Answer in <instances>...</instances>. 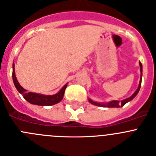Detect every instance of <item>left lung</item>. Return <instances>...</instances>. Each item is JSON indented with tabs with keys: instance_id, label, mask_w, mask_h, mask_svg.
Returning a JSON list of instances; mask_svg holds the SVG:
<instances>
[{
	"instance_id": "left-lung-1",
	"label": "left lung",
	"mask_w": 156,
	"mask_h": 156,
	"mask_svg": "<svg viewBox=\"0 0 156 156\" xmlns=\"http://www.w3.org/2000/svg\"><path fill=\"white\" fill-rule=\"evenodd\" d=\"M140 64V74H141V76H142V65H141V63H139ZM140 84H141V77H140V83H139V86H138V88L137 89V90L134 92V93L133 94V95L132 96H130L129 98H126L125 100H122V101H110V102L108 103H105V104H102V103H98V102H95V101H93L92 100H90V99H89V101H90L91 104L94 105H97V106H101V107H108V108H114V107H116V108H119V107H122V106L124 105L126 103H127L128 101H131L132 99L133 98L136 96V95L137 94V93L139 92V90H140Z\"/></svg>"
}]
</instances>
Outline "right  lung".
Here are the masks:
<instances>
[{
	"label": "right lung",
	"mask_w": 156,
	"mask_h": 156,
	"mask_svg": "<svg viewBox=\"0 0 156 156\" xmlns=\"http://www.w3.org/2000/svg\"><path fill=\"white\" fill-rule=\"evenodd\" d=\"M12 78H13L14 84L16 86L18 91L21 94L26 100L28 102L34 105H53L55 104H57L59 101H61L63 98L65 90L67 87V84L65 85L61 90L54 95H43L40 94L32 93V92H28L25 90L21 85L19 84L16 76V73H15V64L13 63V72H12Z\"/></svg>",
	"instance_id": "obj_1"
}]
</instances>
